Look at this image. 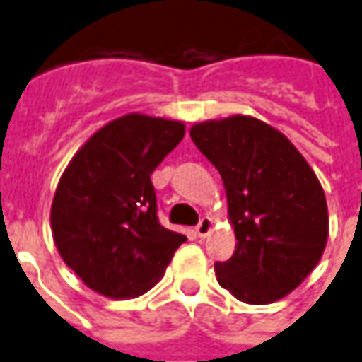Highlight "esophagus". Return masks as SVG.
<instances>
[{
	"instance_id": "1",
	"label": "esophagus",
	"mask_w": 362,
	"mask_h": 362,
	"mask_svg": "<svg viewBox=\"0 0 362 362\" xmlns=\"http://www.w3.org/2000/svg\"><path fill=\"white\" fill-rule=\"evenodd\" d=\"M211 219L209 217H202L199 219V223L196 225V233H198V237H206V235H209V231H211Z\"/></svg>"
}]
</instances>
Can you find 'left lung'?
<instances>
[{
	"label": "left lung",
	"mask_w": 362,
	"mask_h": 362,
	"mask_svg": "<svg viewBox=\"0 0 362 362\" xmlns=\"http://www.w3.org/2000/svg\"><path fill=\"white\" fill-rule=\"evenodd\" d=\"M199 153L221 174L233 257L216 262L217 282L245 304L290 294L322 259L329 216L317 176L280 131L249 115L189 129Z\"/></svg>",
	"instance_id": "8db88e82"
}]
</instances>
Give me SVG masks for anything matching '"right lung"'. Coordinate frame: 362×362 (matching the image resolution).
I'll return each instance as SVG.
<instances>
[{
	"mask_svg": "<svg viewBox=\"0 0 362 362\" xmlns=\"http://www.w3.org/2000/svg\"><path fill=\"white\" fill-rule=\"evenodd\" d=\"M184 131L180 121L127 113L95 131L60 176L52 237L93 292L113 300L145 294L186 241L158 221L151 182Z\"/></svg>",
	"mask_w": 362,
	"mask_h": 362,
	"instance_id": "add662e5",
	"label": "right lung"
}]
</instances>
